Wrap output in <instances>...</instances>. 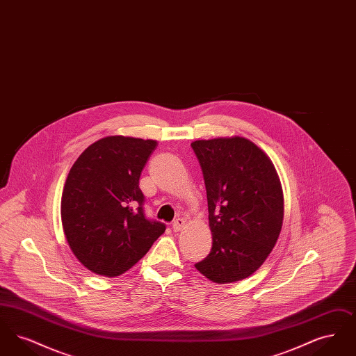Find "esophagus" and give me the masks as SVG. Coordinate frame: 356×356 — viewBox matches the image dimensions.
Masks as SVG:
<instances>
[{"label":"esophagus","mask_w":356,"mask_h":356,"mask_svg":"<svg viewBox=\"0 0 356 356\" xmlns=\"http://www.w3.org/2000/svg\"><path fill=\"white\" fill-rule=\"evenodd\" d=\"M184 225H186V220H184V219H181V218H179V219L172 221V229H173L175 232L181 231V229L184 228Z\"/></svg>","instance_id":"1"}]
</instances>
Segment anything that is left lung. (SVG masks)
I'll use <instances>...</instances> for the list:
<instances>
[{
  "label": "left lung",
  "mask_w": 356,
  "mask_h": 356,
  "mask_svg": "<svg viewBox=\"0 0 356 356\" xmlns=\"http://www.w3.org/2000/svg\"><path fill=\"white\" fill-rule=\"evenodd\" d=\"M203 170L212 232L209 254L195 264L215 283L251 276L271 254L280 235L284 203L270 157L244 137L191 144Z\"/></svg>",
  "instance_id": "1"
}]
</instances>
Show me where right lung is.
<instances>
[{
  "mask_svg": "<svg viewBox=\"0 0 356 356\" xmlns=\"http://www.w3.org/2000/svg\"><path fill=\"white\" fill-rule=\"evenodd\" d=\"M157 141L108 136L69 170L61 220L72 252L89 271L119 276L149 251L165 224L145 218L140 175Z\"/></svg>",
  "mask_w": 356,
  "mask_h": 356,
  "instance_id": "obj_1",
  "label": "right lung"
}]
</instances>
